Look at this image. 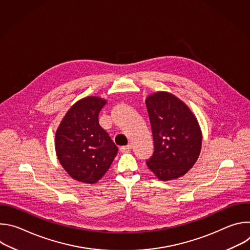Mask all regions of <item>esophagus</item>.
<instances>
[{"label": "esophagus", "instance_id": "esophagus-1", "mask_svg": "<svg viewBox=\"0 0 250 250\" xmlns=\"http://www.w3.org/2000/svg\"><path fill=\"white\" fill-rule=\"evenodd\" d=\"M131 148H132V146H131V145H128V146H122V147L120 148V151H121L122 153H127V152H129V151L131 150Z\"/></svg>", "mask_w": 250, "mask_h": 250}]
</instances>
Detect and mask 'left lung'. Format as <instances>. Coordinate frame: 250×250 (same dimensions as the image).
I'll return each mask as SVG.
<instances>
[{
    "label": "left lung",
    "mask_w": 250,
    "mask_h": 250,
    "mask_svg": "<svg viewBox=\"0 0 250 250\" xmlns=\"http://www.w3.org/2000/svg\"><path fill=\"white\" fill-rule=\"evenodd\" d=\"M154 152L147 167L161 181L177 179L196 163L202 147V131L188 105L168 92L146 100Z\"/></svg>",
    "instance_id": "1"
}]
</instances>
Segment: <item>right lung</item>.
I'll use <instances>...</instances> for the list:
<instances>
[{
    "instance_id": "obj_1",
    "label": "right lung",
    "mask_w": 250,
    "mask_h": 250,
    "mask_svg": "<svg viewBox=\"0 0 250 250\" xmlns=\"http://www.w3.org/2000/svg\"><path fill=\"white\" fill-rule=\"evenodd\" d=\"M106 101L86 97L75 103L61 121L55 134V150L64 170L73 179L97 183L113 163L118 147L99 125Z\"/></svg>"
}]
</instances>
